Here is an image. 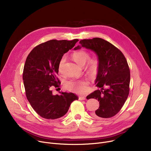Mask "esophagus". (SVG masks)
<instances>
[{
    "label": "esophagus",
    "mask_w": 151,
    "mask_h": 151,
    "mask_svg": "<svg viewBox=\"0 0 151 151\" xmlns=\"http://www.w3.org/2000/svg\"><path fill=\"white\" fill-rule=\"evenodd\" d=\"M79 100H86V97H84V96L80 97H79Z\"/></svg>",
    "instance_id": "1"
}]
</instances>
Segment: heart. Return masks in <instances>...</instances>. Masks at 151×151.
<instances>
[{"mask_svg": "<svg viewBox=\"0 0 151 151\" xmlns=\"http://www.w3.org/2000/svg\"><path fill=\"white\" fill-rule=\"evenodd\" d=\"M73 59L78 65L81 67L84 66L86 63L90 59L89 54L84 50L78 51L73 53L72 55ZM65 60V56H63L60 60L59 63V71L62 72V67ZM99 69V61L97 59H93L89 60V65L87 68L89 75L93 76L96 75ZM89 81L87 80H70L66 83V88L70 91H73L78 93H83L88 89Z\"/></svg>", "mask_w": 151, "mask_h": 151, "instance_id": "b5f03b06", "label": "heart"}]
</instances>
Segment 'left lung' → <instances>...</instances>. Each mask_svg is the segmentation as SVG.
Wrapping results in <instances>:
<instances>
[{
    "label": "left lung",
    "mask_w": 151,
    "mask_h": 151,
    "mask_svg": "<svg viewBox=\"0 0 151 151\" xmlns=\"http://www.w3.org/2000/svg\"><path fill=\"white\" fill-rule=\"evenodd\" d=\"M74 50L81 47L96 54L99 69L95 84L100 89L87 96L99 101V108L93 113L95 117L109 118L115 116L122 108L129 93L130 73L127 62L122 52L104 39H84ZM106 86V89L104 88Z\"/></svg>",
    "instance_id": "8db88e82"
}]
</instances>
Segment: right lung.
Returning <instances> with one entry per match:
<instances>
[{
  "instance_id": "1",
  "label": "right lung",
  "mask_w": 151,
  "mask_h": 151,
  "mask_svg": "<svg viewBox=\"0 0 151 151\" xmlns=\"http://www.w3.org/2000/svg\"><path fill=\"white\" fill-rule=\"evenodd\" d=\"M78 39L51 40L35 47L26 59L23 82L27 99L36 113L47 119L64 116L78 97L72 92L53 95L51 88L59 87V63L65 53L75 46Z\"/></svg>"
}]
</instances>
